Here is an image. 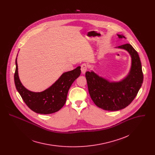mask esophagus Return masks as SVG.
Instances as JSON below:
<instances>
[{
  "instance_id": "34e87169",
  "label": "esophagus",
  "mask_w": 155,
  "mask_h": 155,
  "mask_svg": "<svg viewBox=\"0 0 155 155\" xmlns=\"http://www.w3.org/2000/svg\"><path fill=\"white\" fill-rule=\"evenodd\" d=\"M87 70V66L85 64H82L81 65V71L82 74H85Z\"/></svg>"
}]
</instances>
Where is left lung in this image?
<instances>
[{
	"mask_svg": "<svg viewBox=\"0 0 155 155\" xmlns=\"http://www.w3.org/2000/svg\"><path fill=\"white\" fill-rule=\"evenodd\" d=\"M117 36L119 39H126L122 35ZM115 48L127 51L131 58L130 70L125 78L113 81L100 76L92 70L85 73L91 99L97 107L105 110H119L130 105L143 82L140 59L133 46L127 44Z\"/></svg>",
	"mask_w": 155,
	"mask_h": 155,
	"instance_id": "left-lung-1",
	"label": "left lung"
}]
</instances>
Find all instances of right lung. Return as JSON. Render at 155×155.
Wrapping results in <instances>:
<instances>
[{"instance_id": "obj_1", "label": "right lung", "mask_w": 155, "mask_h": 155, "mask_svg": "<svg viewBox=\"0 0 155 155\" xmlns=\"http://www.w3.org/2000/svg\"><path fill=\"white\" fill-rule=\"evenodd\" d=\"M15 66L14 82L17 91L31 110L43 114L57 112L63 107L66 101L69 89L81 73V67L78 66L73 70L63 73L48 88L42 92H33L25 88L20 81L18 71L17 57Z\"/></svg>"}]
</instances>
